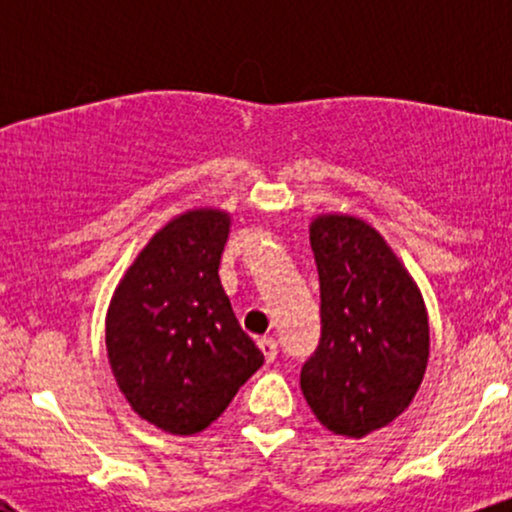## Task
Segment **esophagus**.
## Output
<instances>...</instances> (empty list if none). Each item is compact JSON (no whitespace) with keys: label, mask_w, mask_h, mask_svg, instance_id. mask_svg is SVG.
<instances>
[{"label":"esophagus","mask_w":512,"mask_h":512,"mask_svg":"<svg viewBox=\"0 0 512 512\" xmlns=\"http://www.w3.org/2000/svg\"><path fill=\"white\" fill-rule=\"evenodd\" d=\"M260 349H262L264 361H267V363H272L276 354H279V346H276L274 339H260Z\"/></svg>","instance_id":"34e87169"}]
</instances>
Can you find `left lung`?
Returning <instances> with one entry per match:
<instances>
[{"label": "left lung", "mask_w": 512, "mask_h": 512, "mask_svg": "<svg viewBox=\"0 0 512 512\" xmlns=\"http://www.w3.org/2000/svg\"><path fill=\"white\" fill-rule=\"evenodd\" d=\"M322 334L301 390L322 426L363 438L409 407L428 366V313L414 276L370 223L310 221Z\"/></svg>", "instance_id": "left-lung-1"}]
</instances>
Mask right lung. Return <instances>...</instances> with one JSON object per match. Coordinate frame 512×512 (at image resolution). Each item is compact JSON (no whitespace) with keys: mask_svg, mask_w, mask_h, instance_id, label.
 I'll list each match as a JSON object with an SVG mask.
<instances>
[{"mask_svg":"<svg viewBox=\"0 0 512 512\" xmlns=\"http://www.w3.org/2000/svg\"><path fill=\"white\" fill-rule=\"evenodd\" d=\"M231 214L187 209L158 228L110 298L105 349L129 407L170 436H195L264 363L219 279Z\"/></svg>","mask_w":512,"mask_h":512,"instance_id":"1","label":"right lung"}]
</instances>
